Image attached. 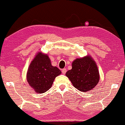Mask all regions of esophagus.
Returning <instances> with one entry per match:
<instances>
[{
    "label": "esophagus",
    "mask_w": 125,
    "mask_h": 125,
    "mask_svg": "<svg viewBox=\"0 0 125 125\" xmlns=\"http://www.w3.org/2000/svg\"><path fill=\"white\" fill-rule=\"evenodd\" d=\"M66 72H67V70H66V69H65V68L63 69L62 70V72L63 74H65L66 73Z\"/></svg>",
    "instance_id": "1"
}]
</instances>
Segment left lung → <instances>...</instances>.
Here are the masks:
<instances>
[{
	"instance_id": "obj_1",
	"label": "left lung",
	"mask_w": 125,
	"mask_h": 125,
	"mask_svg": "<svg viewBox=\"0 0 125 125\" xmlns=\"http://www.w3.org/2000/svg\"><path fill=\"white\" fill-rule=\"evenodd\" d=\"M72 68L66 73L73 86L81 92L92 90L99 81V73L96 63L89 55L76 59L72 62Z\"/></svg>"
}]
</instances>
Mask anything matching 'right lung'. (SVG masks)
<instances>
[{
  "label": "right lung",
  "instance_id": "1",
  "mask_svg": "<svg viewBox=\"0 0 125 125\" xmlns=\"http://www.w3.org/2000/svg\"><path fill=\"white\" fill-rule=\"evenodd\" d=\"M61 73L52 65L48 54L38 52L29 66L26 78L36 92L42 94L51 88L55 77Z\"/></svg>",
  "mask_w": 125,
  "mask_h": 125
}]
</instances>
